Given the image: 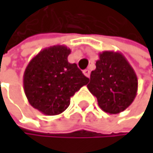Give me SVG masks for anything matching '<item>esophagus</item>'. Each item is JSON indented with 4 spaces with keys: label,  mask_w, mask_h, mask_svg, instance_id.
<instances>
[{
    "label": "esophagus",
    "mask_w": 153,
    "mask_h": 153,
    "mask_svg": "<svg viewBox=\"0 0 153 153\" xmlns=\"http://www.w3.org/2000/svg\"><path fill=\"white\" fill-rule=\"evenodd\" d=\"M83 74L86 76V77L89 78V77H90V71H89V70H84V71H83Z\"/></svg>",
    "instance_id": "obj_1"
}]
</instances>
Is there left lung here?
<instances>
[{
    "label": "left lung",
    "mask_w": 153,
    "mask_h": 153,
    "mask_svg": "<svg viewBox=\"0 0 153 153\" xmlns=\"http://www.w3.org/2000/svg\"><path fill=\"white\" fill-rule=\"evenodd\" d=\"M95 66L87 88L97 98L100 108L109 114L127 109L138 92V78L129 62L120 52L104 51Z\"/></svg>",
    "instance_id": "8db88e82"
}]
</instances>
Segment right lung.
<instances>
[{"label": "right lung", "mask_w": 153, "mask_h": 153, "mask_svg": "<svg viewBox=\"0 0 153 153\" xmlns=\"http://www.w3.org/2000/svg\"><path fill=\"white\" fill-rule=\"evenodd\" d=\"M70 54L66 46H52L41 50L25 68V94L29 104L44 115L61 114L71 97L89 82L75 63L68 61Z\"/></svg>", "instance_id": "1"}]
</instances>
